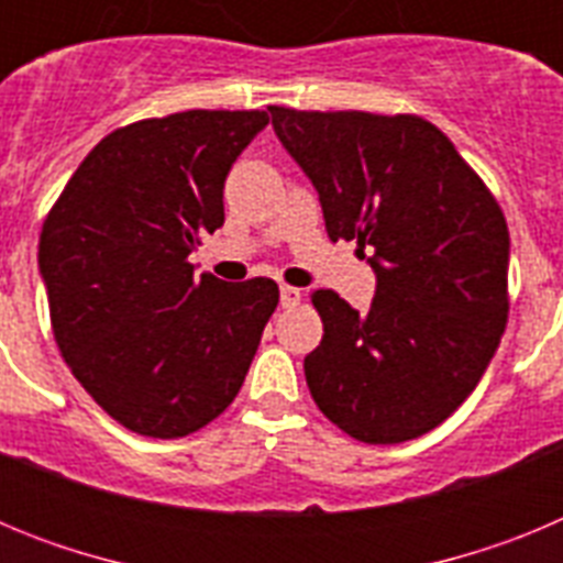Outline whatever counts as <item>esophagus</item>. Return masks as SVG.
<instances>
[{
    "label": "esophagus",
    "instance_id": "obj_1",
    "mask_svg": "<svg viewBox=\"0 0 563 563\" xmlns=\"http://www.w3.org/2000/svg\"><path fill=\"white\" fill-rule=\"evenodd\" d=\"M278 301H282V307H285V310H290V307H296V305H301V290H298V287H282V290H278Z\"/></svg>",
    "mask_w": 563,
    "mask_h": 563
}]
</instances>
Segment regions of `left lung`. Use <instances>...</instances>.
I'll return each instance as SVG.
<instances>
[{
  "label": "left lung",
  "mask_w": 563,
  "mask_h": 563,
  "mask_svg": "<svg viewBox=\"0 0 563 563\" xmlns=\"http://www.w3.org/2000/svg\"><path fill=\"white\" fill-rule=\"evenodd\" d=\"M312 180L332 242L372 247L369 312L316 290V406L369 445L437 429L476 389L507 324L505 213L454 143L417 114L267 107Z\"/></svg>",
  "instance_id": "8db88e82"
}]
</instances>
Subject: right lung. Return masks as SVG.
<instances>
[{"label":"right lung","mask_w":563,"mask_h":563,"mask_svg":"<svg viewBox=\"0 0 563 563\" xmlns=\"http://www.w3.org/2000/svg\"><path fill=\"white\" fill-rule=\"evenodd\" d=\"M262 109H188L107 134L38 239L58 352L123 429L194 434L242 389L278 305L273 278L228 285L191 251L225 222L222 188Z\"/></svg>","instance_id":"add662e5"}]
</instances>
